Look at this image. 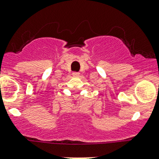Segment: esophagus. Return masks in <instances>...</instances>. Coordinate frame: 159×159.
I'll use <instances>...</instances> for the list:
<instances>
[{
  "label": "esophagus",
  "instance_id": "obj_1",
  "mask_svg": "<svg viewBox=\"0 0 159 159\" xmlns=\"http://www.w3.org/2000/svg\"><path fill=\"white\" fill-rule=\"evenodd\" d=\"M73 76H79L80 73L79 72H76V71H75V72L72 73Z\"/></svg>",
  "mask_w": 159,
  "mask_h": 159
}]
</instances>
